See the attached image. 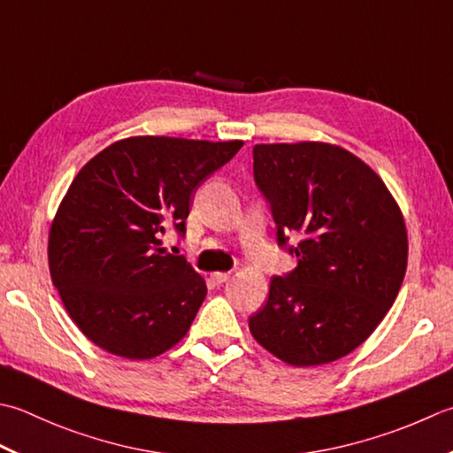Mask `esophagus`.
<instances>
[{
	"label": "esophagus",
	"mask_w": 453,
	"mask_h": 453,
	"mask_svg": "<svg viewBox=\"0 0 453 453\" xmlns=\"http://www.w3.org/2000/svg\"><path fill=\"white\" fill-rule=\"evenodd\" d=\"M229 277H232V273H211V280H214L216 285H224Z\"/></svg>",
	"instance_id": "34e87169"
}]
</instances>
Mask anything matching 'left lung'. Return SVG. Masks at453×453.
<instances>
[{
	"instance_id": "left-lung-1",
	"label": "left lung",
	"mask_w": 453,
	"mask_h": 453,
	"mask_svg": "<svg viewBox=\"0 0 453 453\" xmlns=\"http://www.w3.org/2000/svg\"><path fill=\"white\" fill-rule=\"evenodd\" d=\"M253 174L271 203L277 242L298 257L273 277L250 318L253 338L295 367L324 365L365 342L401 290L409 237L380 176L320 141L253 147ZM292 231L299 239L287 246Z\"/></svg>"
}]
</instances>
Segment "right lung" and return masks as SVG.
<instances>
[{
	"label": "right lung",
	"instance_id": "add662e5",
	"mask_svg": "<svg viewBox=\"0 0 453 453\" xmlns=\"http://www.w3.org/2000/svg\"><path fill=\"white\" fill-rule=\"evenodd\" d=\"M242 147L127 137L74 176L50 226L49 269L66 312L97 348L150 359L190 330L206 282L161 237L186 232L194 190Z\"/></svg>",
	"mask_w": 453,
	"mask_h": 453
}]
</instances>
